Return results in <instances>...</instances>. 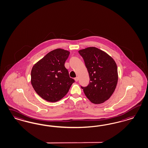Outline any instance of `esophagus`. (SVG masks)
I'll list each match as a JSON object with an SVG mask.
<instances>
[{"mask_svg": "<svg viewBox=\"0 0 148 148\" xmlns=\"http://www.w3.org/2000/svg\"><path fill=\"white\" fill-rule=\"evenodd\" d=\"M74 80H75V82H77V81H78V80H79L78 77H75V78H74Z\"/></svg>", "mask_w": 148, "mask_h": 148, "instance_id": "34e87169", "label": "esophagus"}]
</instances>
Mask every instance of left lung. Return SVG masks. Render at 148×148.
<instances>
[{"label":"left lung","mask_w":148,"mask_h":148,"mask_svg":"<svg viewBox=\"0 0 148 148\" xmlns=\"http://www.w3.org/2000/svg\"><path fill=\"white\" fill-rule=\"evenodd\" d=\"M90 77L87 87H82L87 98L94 104H101L111 97L118 81L116 62L105 51L96 47L79 51Z\"/></svg>","instance_id":"1"}]
</instances>
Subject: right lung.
Wrapping results in <instances>:
<instances>
[{
  "label": "right lung",
  "mask_w": 148,
  "mask_h": 148,
  "mask_svg": "<svg viewBox=\"0 0 148 148\" xmlns=\"http://www.w3.org/2000/svg\"><path fill=\"white\" fill-rule=\"evenodd\" d=\"M69 53V51L62 49L53 50L37 62L32 69V85L37 94L48 102L61 100L74 82L64 66Z\"/></svg>",
  "instance_id": "right-lung-1"
}]
</instances>
